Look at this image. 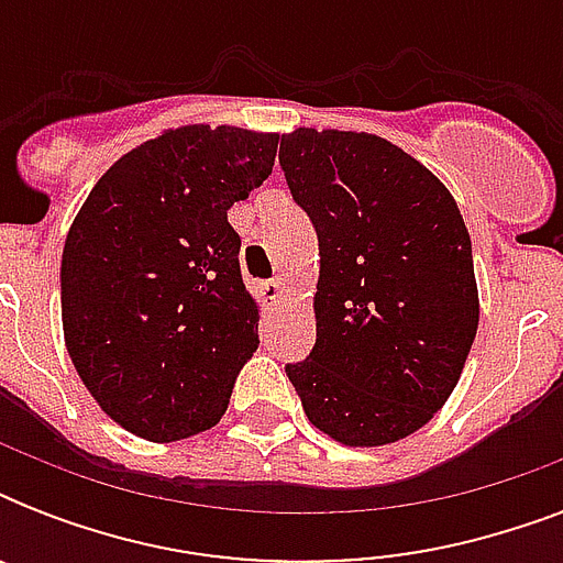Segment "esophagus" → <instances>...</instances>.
<instances>
[{"label":"esophagus","mask_w":563,"mask_h":563,"mask_svg":"<svg viewBox=\"0 0 563 563\" xmlns=\"http://www.w3.org/2000/svg\"><path fill=\"white\" fill-rule=\"evenodd\" d=\"M263 289H265V298L277 303V300H280L283 295H286V283H283V277H274V280L265 283Z\"/></svg>","instance_id":"1"}]
</instances>
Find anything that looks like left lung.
Returning a JSON list of instances; mask_svg holds the SVG:
<instances>
[{"label": "left lung", "instance_id": "8db88e82", "mask_svg": "<svg viewBox=\"0 0 563 563\" xmlns=\"http://www.w3.org/2000/svg\"><path fill=\"white\" fill-rule=\"evenodd\" d=\"M280 166L321 254L316 347L286 374L335 441H400L453 394L479 327L462 212L383 136L298 128Z\"/></svg>", "mask_w": 563, "mask_h": 563}]
</instances>
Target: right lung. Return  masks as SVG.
Returning <instances> with one entry per match:
<instances>
[{
	"label": "right lung",
	"instance_id": "obj_1",
	"mask_svg": "<svg viewBox=\"0 0 563 563\" xmlns=\"http://www.w3.org/2000/svg\"><path fill=\"white\" fill-rule=\"evenodd\" d=\"M277 134L189 125L119 157L60 260L66 351L101 409L148 441L216 427L260 344L228 210L272 175Z\"/></svg>",
	"mask_w": 563,
	"mask_h": 563
}]
</instances>
